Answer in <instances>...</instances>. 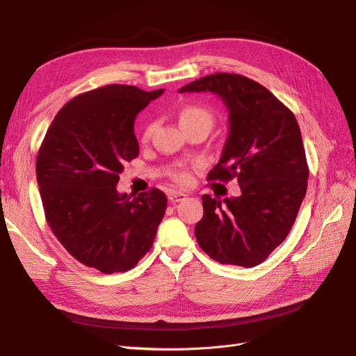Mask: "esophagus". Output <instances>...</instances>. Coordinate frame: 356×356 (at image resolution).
I'll return each mask as SVG.
<instances>
[{
	"label": "esophagus",
	"instance_id": "obj_1",
	"mask_svg": "<svg viewBox=\"0 0 356 356\" xmlns=\"http://www.w3.org/2000/svg\"><path fill=\"white\" fill-rule=\"evenodd\" d=\"M187 195H188V194H186V193L174 191V193H170V194H169V200L172 202V203H179V202H184V200H186Z\"/></svg>",
	"mask_w": 356,
	"mask_h": 356
}]
</instances>
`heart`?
I'll list each match as a JSON object with an SVG mask.
<instances>
[{"mask_svg": "<svg viewBox=\"0 0 356 356\" xmlns=\"http://www.w3.org/2000/svg\"><path fill=\"white\" fill-rule=\"evenodd\" d=\"M194 121H209L211 122V115L210 112L202 106H194V105H190V106H186L181 112H179V124H187V122H194ZM153 129L154 125L153 124H149L145 131H143V136H141V138H143V141H147L153 133ZM170 177H172V179L178 184H188L190 179H191V175L187 169H177L174 170L172 174H170Z\"/></svg>", "mask_w": 356, "mask_h": 356, "instance_id": "b5f03b06", "label": "heart"}]
</instances>
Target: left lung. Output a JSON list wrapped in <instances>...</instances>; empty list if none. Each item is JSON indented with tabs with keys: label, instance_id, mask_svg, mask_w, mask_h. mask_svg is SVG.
Returning a JSON list of instances; mask_svg holds the SVG:
<instances>
[{
	"label": "left lung",
	"instance_id": "8db88e82",
	"mask_svg": "<svg viewBox=\"0 0 356 356\" xmlns=\"http://www.w3.org/2000/svg\"><path fill=\"white\" fill-rule=\"evenodd\" d=\"M184 92H210L227 109L229 130L209 181L238 179L241 195L202 197L198 245L220 264L254 267L280 245L307 193L308 165L293 113L260 83L229 73L191 81Z\"/></svg>",
	"mask_w": 356,
	"mask_h": 356
}]
</instances>
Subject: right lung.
Listing matches in <instances>:
<instances>
[{"label": "right lung", "instance_id": "1", "mask_svg": "<svg viewBox=\"0 0 356 356\" xmlns=\"http://www.w3.org/2000/svg\"><path fill=\"white\" fill-rule=\"evenodd\" d=\"M163 89L108 84L56 113L36 159L45 218L63 247L105 275L133 268L152 248L168 198L152 188L118 193L124 165L138 156L137 113Z\"/></svg>", "mask_w": 356, "mask_h": 356}]
</instances>
